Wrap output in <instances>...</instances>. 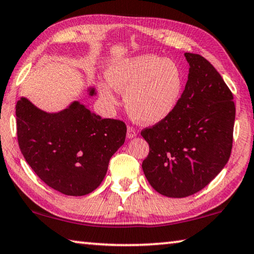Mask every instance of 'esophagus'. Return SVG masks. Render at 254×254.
Instances as JSON below:
<instances>
[{
	"label": "esophagus",
	"mask_w": 254,
	"mask_h": 254,
	"mask_svg": "<svg viewBox=\"0 0 254 254\" xmlns=\"http://www.w3.org/2000/svg\"><path fill=\"white\" fill-rule=\"evenodd\" d=\"M135 136H136V130L132 127L128 126L127 127V137L130 139V138H134Z\"/></svg>",
	"instance_id": "esophagus-1"
}]
</instances>
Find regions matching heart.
<instances>
[{"label": "heart", "mask_w": 254, "mask_h": 254, "mask_svg": "<svg viewBox=\"0 0 254 254\" xmlns=\"http://www.w3.org/2000/svg\"><path fill=\"white\" fill-rule=\"evenodd\" d=\"M107 81H100L103 102L114 108L117 92H125L124 100L132 118L145 125H157L174 114L185 86L182 69L173 60L143 54L119 59L109 64Z\"/></svg>", "instance_id": "1"}]
</instances>
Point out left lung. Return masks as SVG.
Here are the masks:
<instances>
[{
	"label": "left lung",
	"mask_w": 254,
	"mask_h": 254,
	"mask_svg": "<svg viewBox=\"0 0 254 254\" xmlns=\"http://www.w3.org/2000/svg\"><path fill=\"white\" fill-rule=\"evenodd\" d=\"M185 58L189 79L177 109L140 132L150 145L144 175L168 197H186L204 189L224 169L233 146L232 92L203 57L185 53Z\"/></svg>",
	"instance_id": "8db88e82"
}]
</instances>
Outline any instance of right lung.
<instances>
[{"label":"right lung","mask_w":254,"mask_h":254,"mask_svg":"<svg viewBox=\"0 0 254 254\" xmlns=\"http://www.w3.org/2000/svg\"><path fill=\"white\" fill-rule=\"evenodd\" d=\"M89 96L96 94L88 88ZM20 151L46 185L81 196L100 186L109 161L125 143L126 125L102 119L79 101L59 112H45L26 97L15 105Z\"/></svg>","instance_id":"obj_1"}]
</instances>
